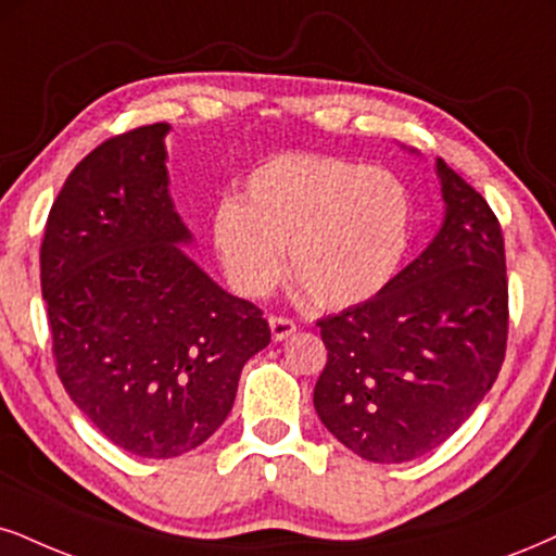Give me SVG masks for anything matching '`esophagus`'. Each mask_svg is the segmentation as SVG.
<instances>
[{
	"instance_id": "obj_1",
	"label": "esophagus",
	"mask_w": 556,
	"mask_h": 556,
	"mask_svg": "<svg viewBox=\"0 0 556 556\" xmlns=\"http://www.w3.org/2000/svg\"><path fill=\"white\" fill-rule=\"evenodd\" d=\"M267 321H270V334L276 342L291 338V334L296 332V321L289 317H270Z\"/></svg>"
}]
</instances>
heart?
Listing matches in <instances>:
<instances>
[{
    "mask_svg": "<svg viewBox=\"0 0 556 556\" xmlns=\"http://www.w3.org/2000/svg\"><path fill=\"white\" fill-rule=\"evenodd\" d=\"M409 237L404 185L381 167L330 154H280L244 177L211 216V242L239 296H267L289 270L321 309L376 296Z\"/></svg>",
    "mask_w": 556,
    "mask_h": 556,
    "instance_id": "1",
    "label": "heart"
}]
</instances>
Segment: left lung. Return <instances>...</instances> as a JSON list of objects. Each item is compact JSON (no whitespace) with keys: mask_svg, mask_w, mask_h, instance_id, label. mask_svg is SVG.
Wrapping results in <instances>:
<instances>
[{"mask_svg":"<svg viewBox=\"0 0 556 556\" xmlns=\"http://www.w3.org/2000/svg\"><path fill=\"white\" fill-rule=\"evenodd\" d=\"M445 216L420 257L363 304L319 319L327 363L314 409L374 464L425 456L469 420L508 342V278L497 216L443 160Z\"/></svg>","mask_w":556,"mask_h":556,"instance_id":"left-lung-1","label":"left lung"}]
</instances>
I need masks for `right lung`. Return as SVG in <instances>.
<instances>
[{
    "label": "right lung",
    "instance_id": "obj_1",
    "mask_svg": "<svg viewBox=\"0 0 556 556\" xmlns=\"http://www.w3.org/2000/svg\"><path fill=\"white\" fill-rule=\"evenodd\" d=\"M167 134L154 123L89 152L40 244L59 379L108 441L143 458L208 441L231 413L244 363L270 342L263 312L180 247L193 235L167 190Z\"/></svg>",
    "mask_w": 556,
    "mask_h": 556
}]
</instances>
